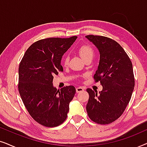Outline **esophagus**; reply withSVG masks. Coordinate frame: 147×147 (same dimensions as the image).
<instances>
[{"mask_svg": "<svg viewBox=\"0 0 147 147\" xmlns=\"http://www.w3.org/2000/svg\"><path fill=\"white\" fill-rule=\"evenodd\" d=\"M84 91V88L82 87H78L76 88V92H78V93H80V92H82Z\"/></svg>", "mask_w": 147, "mask_h": 147, "instance_id": "esophagus-1", "label": "esophagus"}]
</instances>
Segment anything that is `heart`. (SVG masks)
I'll return each instance as SVG.
<instances>
[{
  "label": "heart",
  "mask_w": 147,
  "mask_h": 147,
  "mask_svg": "<svg viewBox=\"0 0 147 147\" xmlns=\"http://www.w3.org/2000/svg\"><path fill=\"white\" fill-rule=\"evenodd\" d=\"M78 52L80 55V57L84 61H86L87 59H92L94 55V49L90 45H82L80 46L78 49ZM69 56L67 55H63V58H62V63H63V65L64 66H67L68 65V63H69Z\"/></svg>",
  "instance_id": "1"
}]
</instances>
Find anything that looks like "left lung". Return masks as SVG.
Listing matches in <instances>:
<instances>
[{"label":"left lung","mask_w":147,"mask_h":147,"mask_svg":"<svg viewBox=\"0 0 147 147\" xmlns=\"http://www.w3.org/2000/svg\"><path fill=\"white\" fill-rule=\"evenodd\" d=\"M99 50L100 63L94 76L103 89L98 94L86 90L89 100L86 105L88 115L92 121L108 124L123 114L131 98L134 87L133 68L130 59L119 43L100 35L86 36Z\"/></svg>","instance_id":"8db88e82"}]
</instances>
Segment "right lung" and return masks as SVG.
Returning a JSON list of instances; mask_svg holds the SVG:
<instances>
[{
    "mask_svg": "<svg viewBox=\"0 0 147 147\" xmlns=\"http://www.w3.org/2000/svg\"><path fill=\"white\" fill-rule=\"evenodd\" d=\"M77 37L39 40L28 48L20 62V96L31 117L46 127H55L65 121L76 94L73 86L57 90L53 80V76L63 71L62 56Z\"/></svg>",
    "mask_w": 147,
    "mask_h": 147,
    "instance_id": "add662e5",
    "label": "right lung"
}]
</instances>
